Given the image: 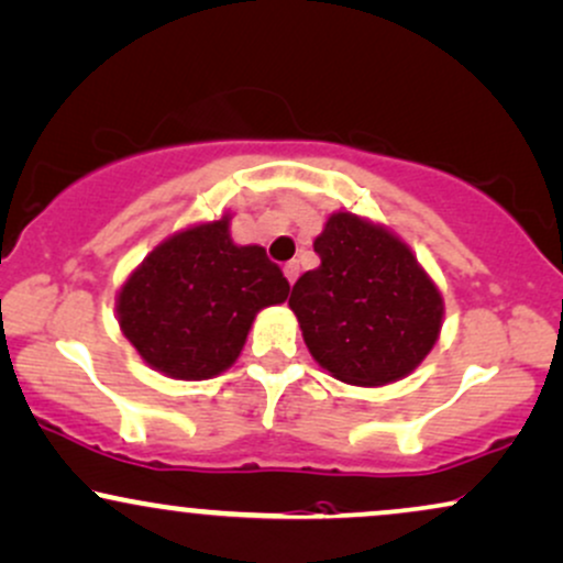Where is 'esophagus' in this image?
Segmentation results:
<instances>
[{
    "instance_id": "34e87169",
    "label": "esophagus",
    "mask_w": 563,
    "mask_h": 563,
    "mask_svg": "<svg viewBox=\"0 0 563 563\" xmlns=\"http://www.w3.org/2000/svg\"><path fill=\"white\" fill-rule=\"evenodd\" d=\"M283 273H286L288 283H290V286H294V283H296V277H299V262H288L286 267H283Z\"/></svg>"
}]
</instances>
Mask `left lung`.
I'll use <instances>...</instances> for the list:
<instances>
[{"label":"left lung","mask_w":563,"mask_h":563,"mask_svg":"<svg viewBox=\"0 0 563 563\" xmlns=\"http://www.w3.org/2000/svg\"><path fill=\"white\" fill-rule=\"evenodd\" d=\"M314 252L320 267L288 299L314 362L362 388L415 372L440 335L443 296L411 249L388 228L335 212Z\"/></svg>","instance_id":"8db88e82"}]
</instances>
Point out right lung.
Returning a JSON list of instances; mask_svg holds the SVG:
<instances>
[{"label":"right lung","instance_id":"1","mask_svg":"<svg viewBox=\"0 0 563 563\" xmlns=\"http://www.w3.org/2000/svg\"><path fill=\"white\" fill-rule=\"evenodd\" d=\"M288 294L262 246L233 243L225 214L162 241L120 288L118 322L148 367L209 380L239 358L256 311Z\"/></svg>","mask_w":563,"mask_h":563}]
</instances>
